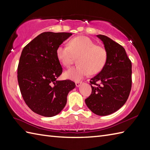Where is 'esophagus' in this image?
<instances>
[{"mask_svg": "<svg viewBox=\"0 0 150 150\" xmlns=\"http://www.w3.org/2000/svg\"><path fill=\"white\" fill-rule=\"evenodd\" d=\"M82 84V81H76L75 82V85L77 87H79L80 85Z\"/></svg>", "mask_w": 150, "mask_h": 150, "instance_id": "34e87169", "label": "esophagus"}]
</instances>
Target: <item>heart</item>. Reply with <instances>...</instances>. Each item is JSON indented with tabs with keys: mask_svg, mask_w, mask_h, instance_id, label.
I'll return each instance as SVG.
<instances>
[{
	"mask_svg": "<svg viewBox=\"0 0 150 150\" xmlns=\"http://www.w3.org/2000/svg\"><path fill=\"white\" fill-rule=\"evenodd\" d=\"M57 56L64 66L69 67L75 57H79V65L64 72L67 79L79 81L89 73L95 74L103 69L108 59V53L104 47L95 45L90 38L79 36L73 38L69 46L60 45L57 49Z\"/></svg>",
	"mask_w": 150,
	"mask_h": 150,
	"instance_id": "b5f03b06",
	"label": "heart"
}]
</instances>
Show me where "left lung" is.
<instances>
[{
    "instance_id": "obj_1",
    "label": "left lung",
    "mask_w": 150,
    "mask_h": 150,
    "mask_svg": "<svg viewBox=\"0 0 150 150\" xmlns=\"http://www.w3.org/2000/svg\"><path fill=\"white\" fill-rule=\"evenodd\" d=\"M97 37L103 42L108 59L100 72L91 79V94L85 103L92 112L105 116L119 110L128 100L132 89V62L119 44L103 35Z\"/></svg>"
}]
</instances>
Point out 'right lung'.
<instances>
[{"instance_id":"obj_1","label":"right lung","mask_w":150,"mask_h":150,"mask_svg":"<svg viewBox=\"0 0 150 150\" xmlns=\"http://www.w3.org/2000/svg\"><path fill=\"white\" fill-rule=\"evenodd\" d=\"M71 33L44 32L24 47L17 68L22 98L33 112L44 117L59 114L69 92L75 88L70 80L57 81L62 68L57 49Z\"/></svg>"}]
</instances>
